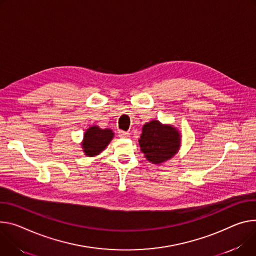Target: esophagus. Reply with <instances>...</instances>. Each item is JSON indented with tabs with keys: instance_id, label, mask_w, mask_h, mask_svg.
<instances>
[{
	"instance_id": "obj_1",
	"label": "esophagus",
	"mask_w": 256,
	"mask_h": 256,
	"mask_svg": "<svg viewBox=\"0 0 256 256\" xmlns=\"http://www.w3.org/2000/svg\"><path fill=\"white\" fill-rule=\"evenodd\" d=\"M118 136H120V138H128V136H130V132H124V130H120V132H118Z\"/></svg>"
}]
</instances>
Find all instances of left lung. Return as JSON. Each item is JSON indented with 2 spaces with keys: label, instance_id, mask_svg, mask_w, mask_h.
I'll list each match as a JSON object with an SVG mask.
<instances>
[{
  "label": "left lung",
  "instance_id": "1",
  "mask_svg": "<svg viewBox=\"0 0 256 256\" xmlns=\"http://www.w3.org/2000/svg\"><path fill=\"white\" fill-rule=\"evenodd\" d=\"M180 142L182 134L176 128L159 120H151L142 128L138 146L149 162L159 166L178 152Z\"/></svg>",
  "mask_w": 256,
  "mask_h": 256
}]
</instances>
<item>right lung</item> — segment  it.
<instances>
[{
  "label": "right lung",
  "instance_id": "right-lung-1",
  "mask_svg": "<svg viewBox=\"0 0 256 256\" xmlns=\"http://www.w3.org/2000/svg\"><path fill=\"white\" fill-rule=\"evenodd\" d=\"M114 136L111 128H101L98 126H90L84 134L82 148L86 156L94 157L106 149Z\"/></svg>",
  "mask_w": 256,
  "mask_h": 256
}]
</instances>
